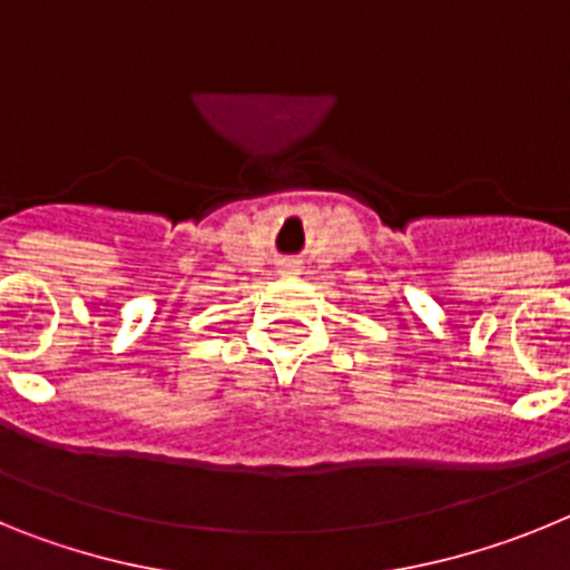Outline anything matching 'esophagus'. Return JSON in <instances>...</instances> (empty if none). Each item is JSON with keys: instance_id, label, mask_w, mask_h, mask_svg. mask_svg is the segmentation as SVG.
<instances>
[{"instance_id": "1", "label": "esophagus", "mask_w": 570, "mask_h": 570, "mask_svg": "<svg viewBox=\"0 0 570 570\" xmlns=\"http://www.w3.org/2000/svg\"><path fill=\"white\" fill-rule=\"evenodd\" d=\"M279 274L282 276H296V274H302V265L296 259H285V262H279Z\"/></svg>"}]
</instances>
